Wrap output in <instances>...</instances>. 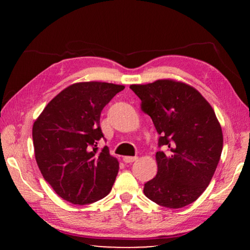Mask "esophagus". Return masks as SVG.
I'll return each mask as SVG.
<instances>
[{"label": "esophagus", "instance_id": "esophagus-1", "mask_svg": "<svg viewBox=\"0 0 250 250\" xmlns=\"http://www.w3.org/2000/svg\"><path fill=\"white\" fill-rule=\"evenodd\" d=\"M138 160V156H125L124 161L125 163H132Z\"/></svg>", "mask_w": 250, "mask_h": 250}]
</instances>
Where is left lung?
I'll return each mask as SVG.
<instances>
[{
    "mask_svg": "<svg viewBox=\"0 0 250 250\" xmlns=\"http://www.w3.org/2000/svg\"><path fill=\"white\" fill-rule=\"evenodd\" d=\"M130 88L153 121L159 146L167 149L156 152L158 173L143 192L168 208L191 204L208 186L221 159L223 132L213 108L195 88L176 80Z\"/></svg>",
    "mask_w": 250,
    "mask_h": 250,
    "instance_id": "1",
    "label": "left lung"
}]
</instances>
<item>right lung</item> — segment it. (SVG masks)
Wrapping results in <instances>:
<instances>
[{
	"instance_id": "1",
	"label": "right lung",
	"mask_w": 250,
	"mask_h": 250,
	"mask_svg": "<svg viewBox=\"0 0 250 250\" xmlns=\"http://www.w3.org/2000/svg\"><path fill=\"white\" fill-rule=\"evenodd\" d=\"M125 86L86 82L70 84L49 101L33 125L35 159L58 196L71 204H91L107 196L119 171L104 138L100 115Z\"/></svg>"
}]
</instances>
